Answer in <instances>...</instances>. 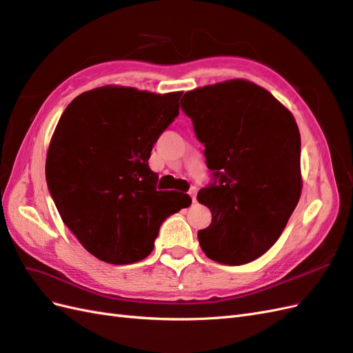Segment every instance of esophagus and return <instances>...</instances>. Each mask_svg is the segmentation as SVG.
Instances as JSON below:
<instances>
[{
  "mask_svg": "<svg viewBox=\"0 0 353 353\" xmlns=\"http://www.w3.org/2000/svg\"><path fill=\"white\" fill-rule=\"evenodd\" d=\"M188 194H190L191 200L196 201V200H197V188H196V187H191L190 191H188Z\"/></svg>",
  "mask_w": 353,
  "mask_h": 353,
  "instance_id": "obj_1",
  "label": "esophagus"
}]
</instances>
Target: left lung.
Segmentation results:
<instances>
[{
    "instance_id": "1",
    "label": "left lung",
    "mask_w": 353,
    "mask_h": 353,
    "mask_svg": "<svg viewBox=\"0 0 353 353\" xmlns=\"http://www.w3.org/2000/svg\"><path fill=\"white\" fill-rule=\"evenodd\" d=\"M181 108L215 178L197 194L212 213L210 225L197 232L201 250L223 265L258 259L280 239L302 193L292 112L245 79L187 91Z\"/></svg>"
}]
</instances>
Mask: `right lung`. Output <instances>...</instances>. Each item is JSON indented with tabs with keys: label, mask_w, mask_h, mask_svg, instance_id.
I'll use <instances>...</instances> for the list:
<instances>
[{
	"label": "right lung",
	"mask_w": 353,
	"mask_h": 353,
	"mask_svg": "<svg viewBox=\"0 0 353 353\" xmlns=\"http://www.w3.org/2000/svg\"><path fill=\"white\" fill-rule=\"evenodd\" d=\"M181 95L105 85L78 95L60 117L47 153L48 190L63 222L103 262L147 258L162 222L191 205L188 194L157 190L148 166Z\"/></svg>",
	"instance_id": "obj_1"
}]
</instances>
